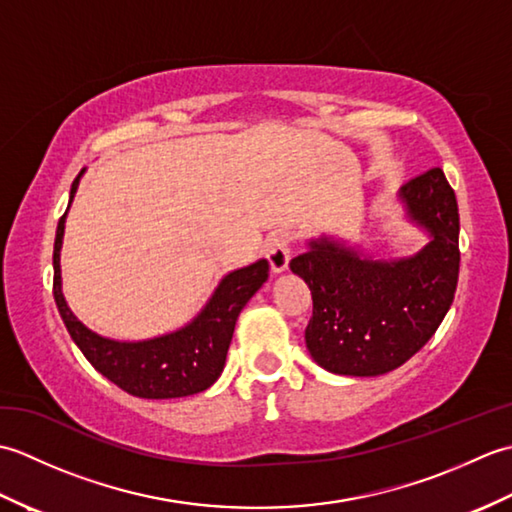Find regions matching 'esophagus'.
<instances>
[{
	"mask_svg": "<svg viewBox=\"0 0 512 512\" xmlns=\"http://www.w3.org/2000/svg\"><path fill=\"white\" fill-rule=\"evenodd\" d=\"M290 237L288 233H281V235H275L273 239H270L268 246H266V259L270 264V270H273L275 275L284 273V270L288 268V262H290Z\"/></svg>",
	"mask_w": 512,
	"mask_h": 512,
	"instance_id": "1",
	"label": "esophagus"
}]
</instances>
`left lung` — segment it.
Returning a JSON list of instances; mask_svg holds the SVG:
<instances>
[{"instance_id":"8db88e82","label":"left lung","mask_w":512,"mask_h":512,"mask_svg":"<svg viewBox=\"0 0 512 512\" xmlns=\"http://www.w3.org/2000/svg\"><path fill=\"white\" fill-rule=\"evenodd\" d=\"M407 222L429 237L409 257H374L343 237L308 239L290 270L312 292L306 347L341 376H380L422 350L449 312L460 273V215L442 169L402 184Z\"/></svg>"}]
</instances>
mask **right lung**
<instances>
[{"mask_svg": "<svg viewBox=\"0 0 512 512\" xmlns=\"http://www.w3.org/2000/svg\"><path fill=\"white\" fill-rule=\"evenodd\" d=\"M83 173L85 169H81L72 182L70 204L76 189H79ZM65 217H68V211L59 220L57 237H54L52 292L72 341L96 372H101L127 394L151 400L193 396L209 389L224 369L226 352L233 339L239 312L244 310L250 297L266 284V259H257L253 264L224 275L202 310L189 323H184L182 328L143 341H118L96 334L83 321L76 319V314L63 297L61 246Z\"/></svg>", "mask_w": 512, "mask_h": 512, "instance_id": "1", "label": "right lung"}]
</instances>
